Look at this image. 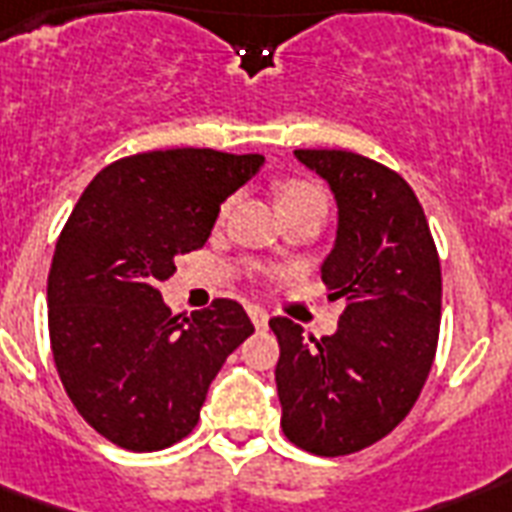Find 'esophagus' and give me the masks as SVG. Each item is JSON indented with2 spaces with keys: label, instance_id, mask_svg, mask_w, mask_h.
Wrapping results in <instances>:
<instances>
[{
  "label": "esophagus",
  "instance_id": "esophagus-1",
  "mask_svg": "<svg viewBox=\"0 0 512 512\" xmlns=\"http://www.w3.org/2000/svg\"><path fill=\"white\" fill-rule=\"evenodd\" d=\"M248 315H251V323L256 328H259V331H264V328H267V323H269V312L267 310H261V307H248Z\"/></svg>",
  "mask_w": 512,
  "mask_h": 512
}]
</instances>
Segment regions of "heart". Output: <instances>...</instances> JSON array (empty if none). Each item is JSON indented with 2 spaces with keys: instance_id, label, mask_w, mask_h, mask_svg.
Wrapping results in <instances>:
<instances>
[{
  "instance_id": "1",
  "label": "heart",
  "mask_w": 512,
  "mask_h": 512,
  "mask_svg": "<svg viewBox=\"0 0 512 512\" xmlns=\"http://www.w3.org/2000/svg\"><path fill=\"white\" fill-rule=\"evenodd\" d=\"M301 197H323V194L310 184H285L280 189V202H288V200H301ZM227 211V208H224Z\"/></svg>"
}]
</instances>
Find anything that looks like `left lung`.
<instances>
[{
	"mask_svg": "<svg viewBox=\"0 0 512 512\" xmlns=\"http://www.w3.org/2000/svg\"><path fill=\"white\" fill-rule=\"evenodd\" d=\"M336 202L334 248L320 275L344 299L331 336L272 318L285 438L318 457L376 443L406 419L433 366L441 261L414 189L379 162L342 149H296Z\"/></svg>",
	"mask_w": 512,
	"mask_h": 512,
	"instance_id": "8db88e82",
	"label": "left lung"
}]
</instances>
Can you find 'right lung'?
Returning a JSON list of instances; mask_svg holds the SVG:
<instances>
[{"mask_svg":"<svg viewBox=\"0 0 512 512\" xmlns=\"http://www.w3.org/2000/svg\"><path fill=\"white\" fill-rule=\"evenodd\" d=\"M261 154L162 149L112 162L74 205L47 277V326L63 387L87 425L128 451L192 433L224 360L253 334L232 299L189 318L157 285L208 243L221 202Z\"/></svg>","mask_w":512,"mask_h":512,"instance_id":"obj_1","label":"right lung"}]
</instances>
